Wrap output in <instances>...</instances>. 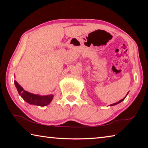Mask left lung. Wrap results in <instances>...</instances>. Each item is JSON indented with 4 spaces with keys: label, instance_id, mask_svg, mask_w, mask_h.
Masks as SVG:
<instances>
[{
    "label": "left lung",
    "instance_id": "obj_1",
    "mask_svg": "<svg viewBox=\"0 0 148 148\" xmlns=\"http://www.w3.org/2000/svg\"><path fill=\"white\" fill-rule=\"evenodd\" d=\"M128 93H129V92H127V94L126 95V96H125V97H124V98H123V99H121V100H120V101H118V102H116V103H114V104H110V106H115V105H116V104H119V103H120V102H121L122 101H124V99H125V98H126V97L127 96V95H128Z\"/></svg>",
    "mask_w": 148,
    "mask_h": 148
}]
</instances>
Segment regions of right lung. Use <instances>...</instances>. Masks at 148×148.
Listing matches in <instances>:
<instances>
[{
    "label": "right lung",
    "mask_w": 148,
    "mask_h": 148,
    "mask_svg": "<svg viewBox=\"0 0 148 148\" xmlns=\"http://www.w3.org/2000/svg\"><path fill=\"white\" fill-rule=\"evenodd\" d=\"M14 84L19 95H21V98L29 104L36 105L38 106H46L52 101L54 97V95L52 94L40 95L38 94L31 93V92L24 90L23 87L20 86L16 80L14 81Z\"/></svg>",
    "instance_id": "add662e5"
}]
</instances>
